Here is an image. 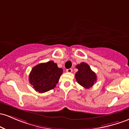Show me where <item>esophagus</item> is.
I'll return each instance as SVG.
<instances>
[{"mask_svg":"<svg viewBox=\"0 0 129 129\" xmlns=\"http://www.w3.org/2000/svg\"><path fill=\"white\" fill-rule=\"evenodd\" d=\"M66 72H68V73H72V69H67V70H66Z\"/></svg>","mask_w":129,"mask_h":129,"instance_id":"1","label":"esophagus"}]
</instances>
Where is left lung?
<instances>
[{
	"instance_id": "left-lung-1",
	"label": "left lung",
	"mask_w": 129,
	"mask_h": 129,
	"mask_svg": "<svg viewBox=\"0 0 129 129\" xmlns=\"http://www.w3.org/2000/svg\"><path fill=\"white\" fill-rule=\"evenodd\" d=\"M78 71L76 73L75 78L76 81L81 86L86 89L91 87L97 81L95 73L90 69L87 63L81 62L76 66Z\"/></svg>"
}]
</instances>
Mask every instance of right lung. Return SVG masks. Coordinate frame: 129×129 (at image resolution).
<instances>
[{
    "instance_id": "add662e5",
    "label": "right lung",
    "mask_w": 129,
    "mask_h": 129,
    "mask_svg": "<svg viewBox=\"0 0 129 129\" xmlns=\"http://www.w3.org/2000/svg\"><path fill=\"white\" fill-rule=\"evenodd\" d=\"M63 70L53 61L35 66L29 74V80L37 92L43 93L56 87Z\"/></svg>"
}]
</instances>
